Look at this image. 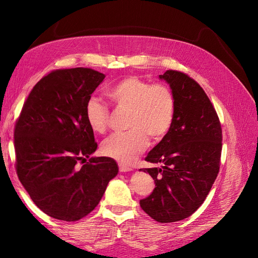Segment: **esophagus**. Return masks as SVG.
Listing matches in <instances>:
<instances>
[{
  "label": "esophagus",
  "mask_w": 258,
  "mask_h": 258,
  "mask_svg": "<svg viewBox=\"0 0 258 258\" xmlns=\"http://www.w3.org/2000/svg\"><path fill=\"white\" fill-rule=\"evenodd\" d=\"M118 168H119L120 172H129V171L132 170L130 167L124 166V165H122V163H118Z\"/></svg>",
  "instance_id": "esophagus-1"
}]
</instances>
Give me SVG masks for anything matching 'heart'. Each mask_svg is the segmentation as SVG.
Masks as SVG:
<instances>
[{"mask_svg": "<svg viewBox=\"0 0 258 258\" xmlns=\"http://www.w3.org/2000/svg\"><path fill=\"white\" fill-rule=\"evenodd\" d=\"M117 110L129 113L128 130L104 140L101 153L122 165H131L148 145V139L158 143L173 124L175 98L163 84H151L138 76H127L114 84L106 92ZM85 118L89 128L102 135L110 126L108 107L96 98L87 101Z\"/></svg>", "mask_w": 258, "mask_h": 258, "instance_id": "heart-1", "label": "heart"}]
</instances>
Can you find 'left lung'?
<instances>
[{"instance_id": "left-lung-1", "label": "left lung", "mask_w": 258, "mask_h": 258, "mask_svg": "<svg viewBox=\"0 0 258 258\" xmlns=\"http://www.w3.org/2000/svg\"><path fill=\"white\" fill-rule=\"evenodd\" d=\"M159 77L172 89L175 115L168 136L145 157L160 167L143 170L155 188L140 206L153 220L173 223L190 216L206 200L220 171L223 136L215 108L196 81L175 70Z\"/></svg>"}]
</instances>
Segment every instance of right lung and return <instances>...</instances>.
<instances>
[{"instance_id": "obj_1", "label": "right lung", "mask_w": 258, "mask_h": 258, "mask_svg": "<svg viewBox=\"0 0 258 258\" xmlns=\"http://www.w3.org/2000/svg\"><path fill=\"white\" fill-rule=\"evenodd\" d=\"M104 77L89 68L53 70L31 90L15 124L19 181L36 207L57 220L88 215L118 172L112 158L85 160L98 144L85 106Z\"/></svg>"}]
</instances>
